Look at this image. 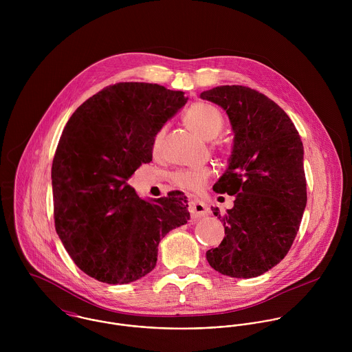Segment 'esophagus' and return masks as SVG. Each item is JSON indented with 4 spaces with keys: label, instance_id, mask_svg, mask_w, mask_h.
Segmentation results:
<instances>
[{
    "label": "esophagus",
    "instance_id": "1",
    "mask_svg": "<svg viewBox=\"0 0 352 352\" xmlns=\"http://www.w3.org/2000/svg\"><path fill=\"white\" fill-rule=\"evenodd\" d=\"M190 211H191L192 217L201 218V217H204V215H207L210 212V208L203 201H192L190 203Z\"/></svg>",
    "mask_w": 352,
    "mask_h": 352
}]
</instances>
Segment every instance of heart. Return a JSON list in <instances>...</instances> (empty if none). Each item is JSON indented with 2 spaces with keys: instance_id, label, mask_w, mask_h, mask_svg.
I'll return each mask as SVG.
<instances>
[{
  "instance_id": "obj_1",
  "label": "heart",
  "mask_w": 352,
  "mask_h": 352,
  "mask_svg": "<svg viewBox=\"0 0 352 352\" xmlns=\"http://www.w3.org/2000/svg\"><path fill=\"white\" fill-rule=\"evenodd\" d=\"M186 126L199 135L204 141H212L218 137L223 127V118L221 112L206 102H197L190 107L187 113L184 115ZM165 130H161L155 138L153 149L154 153H158L162 145ZM212 172L207 166L201 168H192V169H182L173 173L172 180L176 187L186 190V191H201V188L207 184L208 179L211 177Z\"/></svg>"
}]
</instances>
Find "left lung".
<instances>
[{
  "mask_svg": "<svg viewBox=\"0 0 352 352\" xmlns=\"http://www.w3.org/2000/svg\"><path fill=\"white\" fill-rule=\"evenodd\" d=\"M219 105L234 134L228 168L214 184L218 194L234 195V206L215 217L225 237L206 252L222 275L256 278L287 254L306 207L301 137L287 113L271 99L241 85L201 92Z\"/></svg>",
  "mask_w": 352,
  "mask_h": 352,
  "instance_id": "left-lung-1",
  "label": "left lung"
}]
</instances>
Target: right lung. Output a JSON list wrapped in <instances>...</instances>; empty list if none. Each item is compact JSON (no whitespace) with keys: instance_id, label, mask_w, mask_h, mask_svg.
<instances>
[{"instance_id":"right-lung-1","label":"right lung","mask_w":352,"mask_h":352,"mask_svg":"<svg viewBox=\"0 0 352 352\" xmlns=\"http://www.w3.org/2000/svg\"><path fill=\"white\" fill-rule=\"evenodd\" d=\"M187 100L157 84L119 82L82 102L62 131L51 168L55 230L77 267L102 283L148 275L161 239L190 219L183 192L148 201L126 183Z\"/></svg>"}]
</instances>
